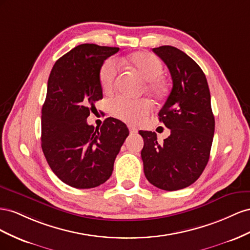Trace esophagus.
Masks as SVG:
<instances>
[{
  "label": "esophagus",
  "mask_w": 250,
  "mask_h": 250,
  "mask_svg": "<svg viewBox=\"0 0 250 250\" xmlns=\"http://www.w3.org/2000/svg\"><path fill=\"white\" fill-rule=\"evenodd\" d=\"M129 130H130V132L132 133V134H135V133H137V129L135 126H133V125H129Z\"/></svg>",
  "instance_id": "esophagus-1"
}]
</instances>
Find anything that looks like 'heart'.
I'll return each instance as SVG.
<instances>
[{"label": "heart", "mask_w": 250, "mask_h": 250, "mask_svg": "<svg viewBox=\"0 0 250 250\" xmlns=\"http://www.w3.org/2000/svg\"><path fill=\"white\" fill-rule=\"evenodd\" d=\"M146 80V88L148 94L155 98H161L166 93V83L161 78L163 63L158 56L152 52L139 51L123 60ZM119 72L118 62L114 59L104 62L99 69V83L104 92H110L115 87ZM110 111L113 116L125 123L137 124L151 111V104L146 101H130L124 97L114 98L110 103Z\"/></svg>", "instance_id": "obj_1"}]
</instances>
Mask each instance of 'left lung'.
<instances>
[{"instance_id": "1", "label": "left lung", "mask_w": 250, "mask_h": 250, "mask_svg": "<svg viewBox=\"0 0 250 250\" xmlns=\"http://www.w3.org/2000/svg\"><path fill=\"white\" fill-rule=\"evenodd\" d=\"M153 51L165 62L173 81L158 113L170 135L160 145L155 132L139 131L145 141L141 158L148 182L172 191L189 187L203 173L209 159L215 117L208 81L198 63L172 46Z\"/></svg>"}]
</instances>
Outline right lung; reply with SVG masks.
I'll list each match as a JSON object with an SVG mask.
<instances>
[{"mask_svg": "<svg viewBox=\"0 0 250 250\" xmlns=\"http://www.w3.org/2000/svg\"><path fill=\"white\" fill-rule=\"evenodd\" d=\"M118 50L80 45L56 61L49 75L42 109V149L52 172L75 188H93L108 180L129 135L125 124L113 117L96 129L87 124L103 98L99 69Z\"/></svg>", "mask_w": 250, "mask_h": 250, "instance_id": "obj_1", "label": "right lung"}]
</instances>
